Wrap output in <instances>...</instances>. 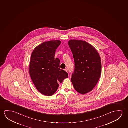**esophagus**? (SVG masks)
<instances>
[{"label": "esophagus", "mask_w": 128, "mask_h": 128, "mask_svg": "<svg viewBox=\"0 0 128 128\" xmlns=\"http://www.w3.org/2000/svg\"><path fill=\"white\" fill-rule=\"evenodd\" d=\"M65 71H66L67 72H68V68H66V69H65Z\"/></svg>", "instance_id": "obj_1"}]
</instances>
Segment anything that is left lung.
<instances>
[{
	"mask_svg": "<svg viewBox=\"0 0 128 128\" xmlns=\"http://www.w3.org/2000/svg\"><path fill=\"white\" fill-rule=\"evenodd\" d=\"M68 45L75 62L72 82L77 92L87 94L95 87L101 75L102 61L99 54L94 46L86 41L71 40Z\"/></svg>",
	"mask_w": 128,
	"mask_h": 128,
	"instance_id": "left-lung-1",
	"label": "left lung"
}]
</instances>
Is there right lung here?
<instances>
[{
  "label": "right lung",
  "instance_id": "right-lung-1",
  "mask_svg": "<svg viewBox=\"0 0 128 128\" xmlns=\"http://www.w3.org/2000/svg\"><path fill=\"white\" fill-rule=\"evenodd\" d=\"M60 40L45 42L34 49L31 55L29 73L38 91L44 95L51 96L55 94L68 74L60 69V60L55 59L56 49L60 44Z\"/></svg>",
  "mask_w": 128,
  "mask_h": 128
}]
</instances>
